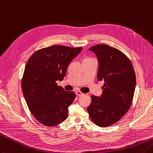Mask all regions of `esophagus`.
Returning <instances> with one entry per match:
<instances>
[{
	"label": "esophagus",
	"instance_id": "34e87169",
	"mask_svg": "<svg viewBox=\"0 0 153 153\" xmlns=\"http://www.w3.org/2000/svg\"><path fill=\"white\" fill-rule=\"evenodd\" d=\"M76 94L78 95V96H82V95H84V94H83V93L81 92L80 91H76Z\"/></svg>",
	"mask_w": 153,
	"mask_h": 153
}]
</instances>
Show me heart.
<instances>
[{
  "instance_id": "1",
  "label": "heart",
  "mask_w": 153,
  "mask_h": 153,
  "mask_svg": "<svg viewBox=\"0 0 153 153\" xmlns=\"http://www.w3.org/2000/svg\"><path fill=\"white\" fill-rule=\"evenodd\" d=\"M87 59H89V58H87Z\"/></svg>"
}]
</instances>
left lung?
<instances>
[{"label":"left lung","mask_w":153,"mask_h":153,"mask_svg":"<svg viewBox=\"0 0 153 153\" xmlns=\"http://www.w3.org/2000/svg\"><path fill=\"white\" fill-rule=\"evenodd\" d=\"M98 60L97 79L104 81L102 94L92 95L88 111L101 127L111 126L123 117L132 103L136 86L134 68L120 50L106 44L89 48Z\"/></svg>","instance_id":"1"}]
</instances>
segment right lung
Masks as SVG:
<instances>
[{"label": "right lung", "mask_w": 153, "mask_h": 153, "mask_svg": "<svg viewBox=\"0 0 153 153\" xmlns=\"http://www.w3.org/2000/svg\"><path fill=\"white\" fill-rule=\"evenodd\" d=\"M82 50L53 45L36 51L26 63L22 79L24 97L32 114L45 126H56L67 118L76 95L56 82L64 79L69 64Z\"/></svg>", "instance_id": "right-lung-1"}]
</instances>
